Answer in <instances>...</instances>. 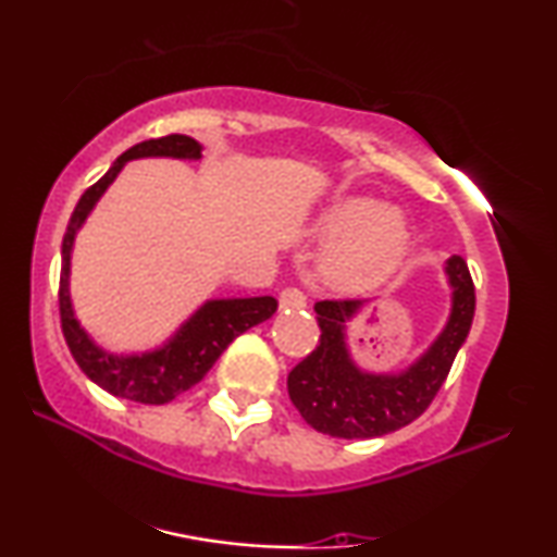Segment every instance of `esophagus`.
Wrapping results in <instances>:
<instances>
[{
  "label": "esophagus",
  "instance_id": "1",
  "mask_svg": "<svg viewBox=\"0 0 557 557\" xmlns=\"http://www.w3.org/2000/svg\"><path fill=\"white\" fill-rule=\"evenodd\" d=\"M278 304L281 309H304L307 307V296L299 288H284L278 296Z\"/></svg>",
  "mask_w": 557,
  "mask_h": 557
}]
</instances>
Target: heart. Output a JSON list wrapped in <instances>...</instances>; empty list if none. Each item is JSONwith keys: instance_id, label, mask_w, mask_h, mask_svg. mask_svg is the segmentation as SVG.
<instances>
[{"instance_id": "b5f03b06", "label": "heart", "mask_w": 557, "mask_h": 557, "mask_svg": "<svg viewBox=\"0 0 557 557\" xmlns=\"http://www.w3.org/2000/svg\"><path fill=\"white\" fill-rule=\"evenodd\" d=\"M319 235L330 243L322 271L330 284L360 292L383 281L406 256L410 235L398 212L375 200H342L319 220Z\"/></svg>"}]
</instances>
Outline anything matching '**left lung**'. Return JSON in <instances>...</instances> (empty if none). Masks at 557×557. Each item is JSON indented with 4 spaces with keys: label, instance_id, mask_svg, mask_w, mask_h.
Here are the masks:
<instances>
[{
    "label": "left lung",
    "instance_id": "8db88e82",
    "mask_svg": "<svg viewBox=\"0 0 557 557\" xmlns=\"http://www.w3.org/2000/svg\"><path fill=\"white\" fill-rule=\"evenodd\" d=\"M454 288L451 317L421 360L398 375L362 372L349 357L345 322L362 307L357 299H324L314 304L319 345L288 372V398L304 421L334 438H375L413 423L451 370L474 319V281L461 256L446 263Z\"/></svg>",
    "mask_w": 557,
    "mask_h": 557
}]
</instances>
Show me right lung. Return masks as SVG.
I'll list each match as a JSON object with an SVG mask.
<instances>
[{"label": "right lung", "mask_w": 557, "mask_h": 557, "mask_svg": "<svg viewBox=\"0 0 557 557\" xmlns=\"http://www.w3.org/2000/svg\"><path fill=\"white\" fill-rule=\"evenodd\" d=\"M141 157H174V159H200L202 147L193 136L170 134L162 139H149L126 149L111 170L103 174L96 185H90L81 195L75 205L71 223H67L63 238V265H60V326L63 337L71 349L73 360L78 368L101 385L106 393L126 398L144 406H164L182 395L189 387H195L208 375V370L218 362L223 349L250 326L265 322L273 317L278 301L273 296H253V299H212L202 304L185 324L180 326L177 334L166 342L164 347L154 352L144 355H111L103 352L94 339L88 337L86 330L78 324L71 307V292H67V273H71V250L75 233L86 223L88 212L101 200V195L109 189L119 172L124 170L128 159Z\"/></svg>", "instance_id": "obj_1"}]
</instances>
